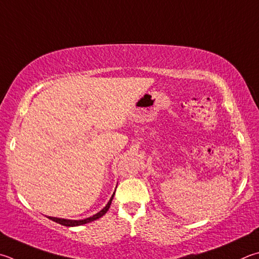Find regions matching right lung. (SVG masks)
I'll return each instance as SVG.
<instances>
[{"label":"right lung","instance_id":"add662e5","mask_svg":"<svg viewBox=\"0 0 259 259\" xmlns=\"http://www.w3.org/2000/svg\"><path fill=\"white\" fill-rule=\"evenodd\" d=\"M114 197V194L113 196L111 197V199L109 203H107V205L105 206L104 208H103L101 211H98L97 214L93 215L92 218H88V219H84V220H79V221H76V220H64V219H58V218H51V216H49V219L54 221V222L59 223L61 225H64V227H78V225H82V224H86V223H89V222H93V221H95L97 219L102 218L103 215H104L107 210H109L110 206H111V203H112V199H113Z\"/></svg>","mask_w":259,"mask_h":259}]
</instances>
